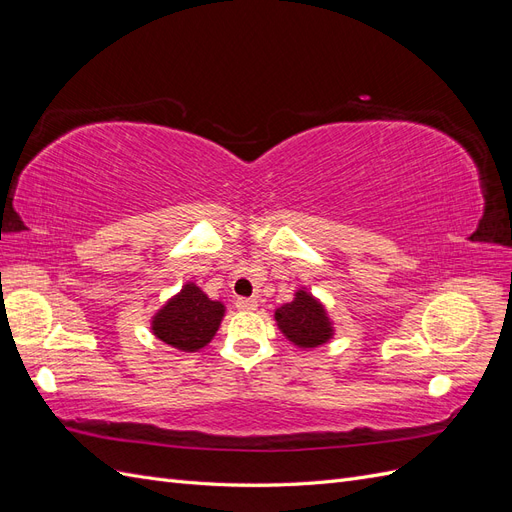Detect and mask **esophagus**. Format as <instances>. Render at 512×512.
I'll return each instance as SVG.
<instances>
[{"label":"esophagus","mask_w":512,"mask_h":512,"mask_svg":"<svg viewBox=\"0 0 512 512\" xmlns=\"http://www.w3.org/2000/svg\"><path fill=\"white\" fill-rule=\"evenodd\" d=\"M235 305H237V309H241V312H252V309L258 307V301L256 299H247V297H239L235 301Z\"/></svg>","instance_id":"1"}]
</instances>
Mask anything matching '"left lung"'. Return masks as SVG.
Segmentation results:
<instances>
[{
    "label": "left lung",
    "mask_w": 512,
    "mask_h": 512,
    "mask_svg": "<svg viewBox=\"0 0 512 512\" xmlns=\"http://www.w3.org/2000/svg\"><path fill=\"white\" fill-rule=\"evenodd\" d=\"M275 322L288 342L301 350L318 348L333 339L335 329L327 309L312 292L299 288L294 299L275 309Z\"/></svg>",
    "instance_id": "left-lung-1"
}]
</instances>
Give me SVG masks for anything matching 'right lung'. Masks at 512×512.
<instances>
[{
    "label": "right lung",
    "mask_w": 512,
    "mask_h": 512,
    "mask_svg": "<svg viewBox=\"0 0 512 512\" xmlns=\"http://www.w3.org/2000/svg\"><path fill=\"white\" fill-rule=\"evenodd\" d=\"M226 307L211 301L194 282L170 297L151 318V333L181 352L203 350L218 333Z\"/></svg>",
    "instance_id": "1"
}]
</instances>
